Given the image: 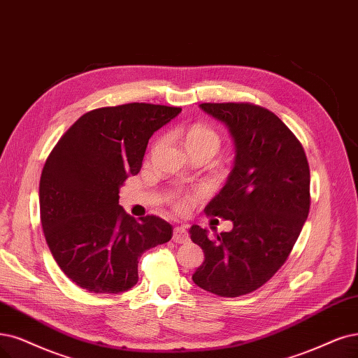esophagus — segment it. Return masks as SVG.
Returning a JSON list of instances; mask_svg holds the SVG:
<instances>
[{
	"mask_svg": "<svg viewBox=\"0 0 358 358\" xmlns=\"http://www.w3.org/2000/svg\"><path fill=\"white\" fill-rule=\"evenodd\" d=\"M172 241L176 243H186L189 241V233L186 227H176L174 234H172Z\"/></svg>",
	"mask_w": 358,
	"mask_h": 358,
	"instance_id": "obj_1",
	"label": "esophagus"
}]
</instances>
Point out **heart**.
Masks as SVG:
<instances>
[{"instance_id":"1","label":"heart","mask_w":358,"mask_h":358,"mask_svg":"<svg viewBox=\"0 0 358 358\" xmlns=\"http://www.w3.org/2000/svg\"><path fill=\"white\" fill-rule=\"evenodd\" d=\"M221 144V138L218 132L209 125L205 124H196L193 127H190L186 132V145L187 149H208L213 150L214 153H217V150L220 149ZM189 203H190V196L189 194H181L178 196L176 202H174V208L178 210V213H186L189 209Z\"/></svg>"}]
</instances>
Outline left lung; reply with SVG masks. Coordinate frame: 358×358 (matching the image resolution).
<instances>
[{
    "mask_svg": "<svg viewBox=\"0 0 358 358\" xmlns=\"http://www.w3.org/2000/svg\"><path fill=\"white\" fill-rule=\"evenodd\" d=\"M226 124L234 165L226 186L205 213L233 222L213 237L190 227L205 261L193 282L218 296L254 292L277 273L292 250L310 210V166L302 144L268 109L250 103H202Z\"/></svg>",
    "mask_w": 358,
    "mask_h": 358,
    "instance_id": "obj_1",
    "label": "left lung"
}]
</instances>
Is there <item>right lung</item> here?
Masks as SVG:
<instances>
[{
    "mask_svg": "<svg viewBox=\"0 0 358 358\" xmlns=\"http://www.w3.org/2000/svg\"><path fill=\"white\" fill-rule=\"evenodd\" d=\"M181 112L128 103L83 115L48 155L39 181L45 241L62 271L92 294H121L138 282L144 250L166 243L172 226L129 217L119 189L141 169L153 132Z\"/></svg>",
    "mask_w": 358,
    "mask_h": 358,
    "instance_id": "add662e5",
    "label": "right lung"
}]
</instances>
